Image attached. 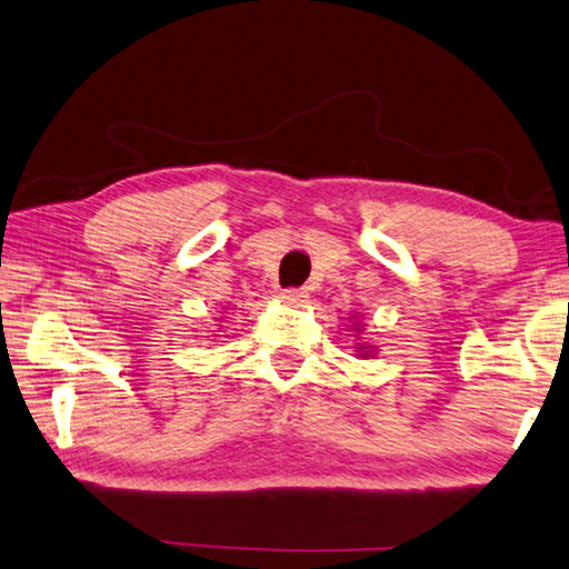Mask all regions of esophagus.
I'll list each match as a JSON object with an SVG mask.
<instances>
[{"label": "esophagus", "instance_id": "esophagus-1", "mask_svg": "<svg viewBox=\"0 0 569 569\" xmlns=\"http://www.w3.org/2000/svg\"><path fill=\"white\" fill-rule=\"evenodd\" d=\"M280 299L287 307H305L309 301V295L305 292V289H282Z\"/></svg>", "mask_w": 569, "mask_h": 569}]
</instances>
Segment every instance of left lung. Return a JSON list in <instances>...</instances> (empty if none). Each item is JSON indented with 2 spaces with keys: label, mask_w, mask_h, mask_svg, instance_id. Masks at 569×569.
<instances>
[{
  "label": "left lung",
  "mask_w": 569,
  "mask_h": 569,
  "mask_svg": "<svg viewBox=\"0 0 569 569\" xmlns=\"http://www.w3.org/2000/svg\"><path fill=\"white\" fill-rule=\"evenodd\" d=\"M360 328H362L360 321H352L350 331H358V333H360ZM375 352H377L375 346H368V343H358V346H356V356H358V358H372Z\"/></svg>",
  "instance_id": "obj_1"
}]
</instances>
